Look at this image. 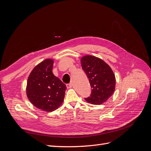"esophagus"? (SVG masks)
<instances>
[{
  "instance_id": "obj_1",
  "label": "esophagus",
  "mask_w": 151,
  "mask_h": 151,
  "mask_svg": "<svg viewBox=\"0 0 151 151\" xmlns=\"http://www.w3.org/2000/svg\"><path fill=\"white\" fill-rule=\"evenodd\" d=\"M66 86H67V88L68 89H70V88H72V84H66Z\"/></svg>"
}]
</instances>
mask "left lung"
<instances>
[{
	"mask_svg": "<svg viewBox=\"0 0 151 151\" xmlns=\"http://www.w3.org/2000/svg\"><path fill=\"white\" fill-rule=\"evenodd\" d=\"M81 65L89 79L92 92L86 101L92 104L106 102L115 89V76L107 63L102 59L93 55L81 58Z\"/></svg>",
	"mask_w": 151,
	"mask_h": 151,
	"instance_id": "left-lung-1",
	"label": "left lung"
}]
</instances>
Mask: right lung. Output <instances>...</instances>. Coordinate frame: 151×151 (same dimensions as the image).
<instances>
[{
    "instance_id": "obj_1",
    "label": "right lung",
    "mask_w": 151,
    "mask_h": 151,
    "mask_svg": "<svg viewBox=\"0 0 151 151\" xmlns=\"http://www.w3.org/2000/svg\"><path fill=\"white\" fill-rule=\"evenodd\" d=\"M53 60H45L35 66L28 77L26 95L35 107L45 111H53L61 106L66 86L52 72Z\"/></svg>"
}]
</instances>
